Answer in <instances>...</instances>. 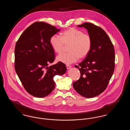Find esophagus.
<instances>
[{"label": "esophagus", "mask_w": 130, "mask_h": 130, "mask_svg": "<svg viewBox=\"0 0 130 130\" xmlns=\"http://www.w3.org/2000/svg\"><path fill=\"white\" fill-rule=\"evenodd\" d=\"M66 67H67V69H70V68L72 67V66H70V65H66Z\"/></svg>", "instance_id": "obj_1"}]
</instances>
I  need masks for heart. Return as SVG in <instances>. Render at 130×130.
<instances>
[{
  "label": "heart",
  "instance_id": "1",
  "mask_svg": "<svg viewBox=\"0 0 130 130\" xmlns=\"http://www.w3.org/2000/svg\"><path fill=\"white\" fill-rule=\"evenodd\" d=\"M50 43L53 49L58 54H61L69 46V52L58 56L56 59L66 64H70L77 61L79 58L86 57L91 50L92 39L88 34L70 28L61 33V37L56 35L52 36Z\"/></svg>",
  "mask_w": 130,
  "mask_h": 130
}]
</instances>
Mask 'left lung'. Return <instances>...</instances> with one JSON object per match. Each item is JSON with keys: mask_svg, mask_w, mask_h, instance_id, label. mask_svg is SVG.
<instances>
[{"mask_svg": "<svg viewBox=\"0 0 130 130\" xmlns=\"http://www.w3.org/2000/svg\"><path fill=\"white\" fill-rule=\"evenodd\" d=\"M77 26L86 29L92 45L84 60L75 65L80 72V77L73 85L80 95L91 98L103 93L108 85L115 70V49L110 38L100 27L88 22Z\"/></svg>", "mask_w": 130, "mask_h": 130, "instance_id": "obj_1", "label": "left lung"}]
</instances>
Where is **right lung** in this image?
<instances>
[{"label":"right lung","instance_id":"1","mask_svg":"<svg viewBox=\"0 0 130 130\" xmlns=\"http://www.w3.org/2000/svg\"><path fill=\"white\" fill-rule=\"evenodd\" d=\"M59 31L54 26L37 21L23 31L15 44V72L26 91L34 96L48 95L56 86L54 77L66 72L61 62L48 66L56 57L50 39Z\"/></svg>","mask_w":130,"mask_h":130}]
</instances>
